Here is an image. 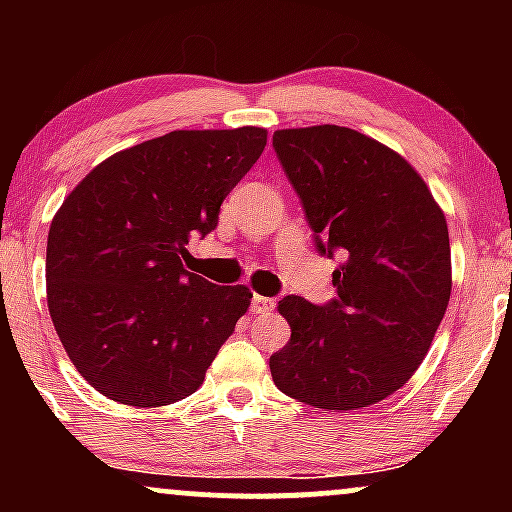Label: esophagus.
<instances>
[{"mask_svg":"<svg viewBox=\"0 0 512 512\" xmlns=\"http://www.w3.org/2000/svg\"><path fill=\"white\" fill-rule=\"evenodd\" d=\"M274 298H267V296H252V301H250V308H252V313H257V315H269L274 310Z\"/></svg>","mask_w":512,"mask_h":512,"instance_id":"obj_1","label":"esophagus"}]
</instances>
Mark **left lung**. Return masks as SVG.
<instances>
[{
	"instance_id": "8db88e82",
	"label": "left lung",
	"mask_w": 512,
	"mask_h": 512,
	"mask_svg": "<svg viewBox=\"0 0 512 512\" xmlns=\"http://www.w3.org/2000/svg\"><path fill=\"white\" fill-rule=\"evenodd\" d=\"M272 146L317 252L342 257L332 301H279L291 339L269 358L274 385L325 411L370 407L414 375L443 320L448 223L421 175L356 129H279Z\"/></svg>"
}]
</instances>
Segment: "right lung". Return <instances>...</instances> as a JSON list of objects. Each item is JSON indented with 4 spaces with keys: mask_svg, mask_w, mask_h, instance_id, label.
<instances>
[{
    "mask_svg": "<svg viewBox=\"0 0 512 512\" xmlns=\"http://www.w3.org/2000/svg\"><path fill=\"white\" fill-rule=\"evenodd\" d=\"M264 146L262 127L178 129L110 156L64 199L48 233V308L101 395L163 407L204 383L252 293L187 272L185 245L219 226Z\"/></svg>",
    "mask_w": 512,
    "mask_h": 512,
    "instance_id": "1",
    "label": "right lung"
}]
</instances>
